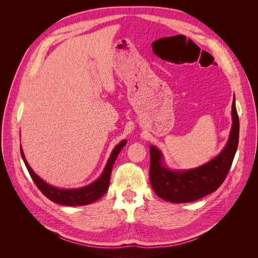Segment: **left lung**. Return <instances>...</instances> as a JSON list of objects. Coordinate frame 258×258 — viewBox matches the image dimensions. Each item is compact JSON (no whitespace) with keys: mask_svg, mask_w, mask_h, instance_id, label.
Here are the masks:
<instances>
[{"mask_svg":"<svg viewBox=\"0 0 258 258\" xmlns=\"http://www.w3.org/2000/svg\"><path fill=\"white\" fill-rule=\"evenodd\" d=\"M232 127L223 152L206 165L188 171H171L162 166V155L151 146L150 181L157 196L173 204L196 201L215 191L227 176L239 142V116L232 101Z\"/></svg>","mask_w":258,"mask_h":258,"instance_id":"obj_1","label":"left lung"}]
</instances>
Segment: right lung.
<instances>
[{
	"mask_svg": "<svg viewBox=\"0 0 258 258\" xmlns=\"http://www.w3.org/2000/svg\"><path fill=\"white\" fill-rule=\"evenodd\" d=\"M124 145H126V140H123V141H121L114 148L111 157L108 159L104 168L102 175H101L96 182H93L92 184L85 187H82V188L79 189H59L44 182L43 179L40 176H37L33 172V170L30 168L25 156H23L22 150L20 151V153L23 161L26 163V167L29 171V173L34 181L35 185L37 186V188L40 189L49 200L62 206H85L89 205L91 202L102 197L108 189L113 165L117 158V156H118L119 152L122 150V147Z\"/></svg>",
	"mask_w": 258,
	"mask_h": 258,
	"instance_id": "right-lung-1",
	"label": "right lung"
}]
</instances>
